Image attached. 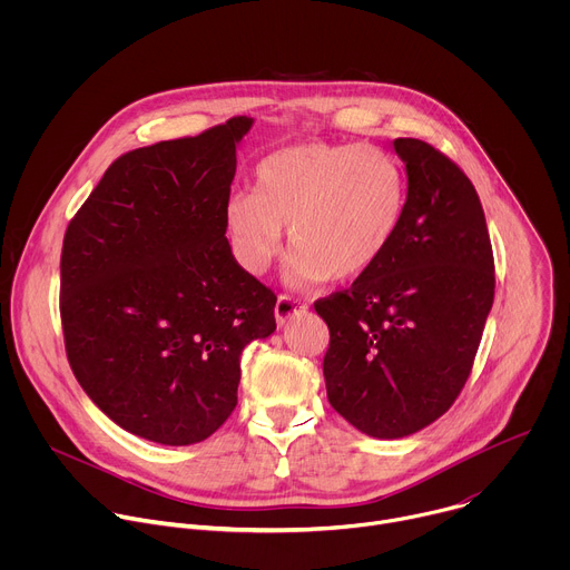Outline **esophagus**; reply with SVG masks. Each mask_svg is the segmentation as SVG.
Masks as SVG:
<instances>
[{
    "mask_svg": "<svg viewBox=\"0 0 570 570\" xmlns=\"http://www.w3.org/2000/svg\"><path fill=\"white\" fill-rule=\"evenodd\" d=\"M306 308H308L306 304H302V302H297V299H293V297L279 295V297H277V304H275V320H277L279 327H284V324H286L288 320H293L295 315L306 313Z\"/></svg>",
    "mask_w": 570,
    "mask_h": 570,
    "instance_id": "esophagus-1",
    "label": "esophagus"
}]
</instances>
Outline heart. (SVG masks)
Segmentation results:
<instances>
[{"label": "heart", "instance_id": "heart-1", "mask_svg": "<svg viewBox=\"0 0 570 570\" xmlns=\"http://www.w3.org/2000/svg\"><path fill=\"white\" fill-rule=\"evenodd\" d=\"M255 191L225 203V229L243 271L264 275L284 243L295 248L284 279L308 288L372 271L403 223L409 183L399 161L370 146L302 141L266 155Z\"/></svg>", "mask_w": 570, "mask_h": 570}]
</instances>
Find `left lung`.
<instances>
[{
	"mask_svg": "<svg viewBox=\"0 0 570 570\" xmlns=\"http://www.w3.org/2000/svg\"><path fill=\"white\" fill-rule=\"evenodd\" d=\"M409 203L390 250L352 288L315 302L332 341L327 396L361 433L413 435L442 417L471 372L494 304L484 212L458 165L399 137Z\"/></svg>",
	"mask_w": 570,
	"mask_h": 570,
	"instance_id": "left-lung-1",
	"label": "left lung"
}]
</instances>
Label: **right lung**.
I'll list each match as a JSON object with an SVG mask.
<instances>
[{
    "label": "right lung",
    "instance_id": "obj_1",
    "mask_svg": "<svg viewBox=\"0 0 570 570\" xmlns=\"http://www.w3.org/2000/svg\"><path fill=\"white\" fill-rule=\"evenodd\" d=\"M253 117L135 148L71 218L60 317L80 387L124 431L207 440L232 415L240 352L275 332V293L225 236L236 146Z\"/></svg>",
    "mask_w": 570,
    "mask_h": 570
}]
</instances>
